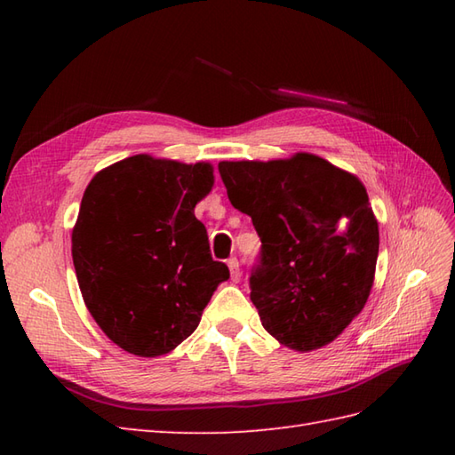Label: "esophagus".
Segmentation results:
<instances>
[{
    "mask_svg": "<svg viewBox=\"0 0 455 455\" xmlns=\"http://www.w3.org/2000/svg\"><path fill=\"white\" fill-rule=\"evenodd\" d=\"M227 266H228V269H230V279H233V282H240V269H238V259L233 256V258H228L227 259Z\"/></svg>",
    "mask_w": 455,
    "mask_h": 455,
    "instance_id": "esophagus-1",
    "label": "esophagus"
}]
</instances>
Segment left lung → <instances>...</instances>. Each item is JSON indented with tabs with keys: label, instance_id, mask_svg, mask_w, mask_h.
Instances as JSON below:
<instances>
[{
	"label": "left lung",
	"instance_id": "left-lung-1",
	"mask_svg": "<svg viewBox=\"0 0 455 455\" xmlns=\"http://www.w3.org/2000/svg\"><path fill=\"white\" fill-rule=\"evenodd\" d=\"M233 207L262 240L250 299L279 344L311 352L332 342L370 297L379 230L362 181L315 154L220 162Z\"/></svg>",
	"mask_w": 455,
	"mask_h": 455
}]
</instances>
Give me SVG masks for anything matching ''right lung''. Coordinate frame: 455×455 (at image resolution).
Listing matches in <instances>:
<instances>
[{
  "mask_svg": "<svg viewBox=\"0 0 455 455\" xmlns=\"http://www.w3.org/2000/svg\"><path fill=\"white\" fill-rule=\"evenodd\" d=\"M211 188V164L147 154L101 170L85 188L72 233L76 275L95 323L123 350H173L228 279L193 212Z\"/></svg>",
  "mask_w": 455,
  "mask_h": 455,
  "instance_id": "add662e5",
  "label": "right lung"
}]
</instances>
